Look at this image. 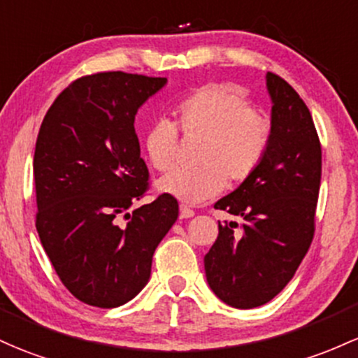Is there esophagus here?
I'll return each mask as SVG.
<instances>
[{
    "instance_id": "1",
    "label": "esophagus",
    "mask_w": 358,
    "mask_h": 358,
    "mask_svg": "<svg viewBox=\"0 0 358 358\" xmlns=\"http://www.w3.org/2000/svg\"><path fill=\"white\" fill-rule=\"evenodd\" d=\"M195 215V212L190 209V207H187V206H180V219H190V217H194Z\"/></svg>"
}]
</instances>
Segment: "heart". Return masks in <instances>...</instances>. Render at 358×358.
Segmentation results:
<instances>
[{
  "instance_id": "1",
  "label": "heart",
  "mask_w": 358,
  "mask_h": 358,
  "mask_svg": "<svg viewBox=\"0 0 358 358\" xmlns=\"http://www.w3.org/2000/svg\"><path fill=\"white\" fill-rule=\"evenodd\" d=\"M175 119L185 136L202 137L199 168L173 170L161 176L156 188L183 203L209 200L229 183H239L257 170L270 143V122L250 110L234 86H203L180 101ZM178 132L168 120L148 129L144 148L152 166L166 171L175 164Z\"/></svg>"
}]
</instances>
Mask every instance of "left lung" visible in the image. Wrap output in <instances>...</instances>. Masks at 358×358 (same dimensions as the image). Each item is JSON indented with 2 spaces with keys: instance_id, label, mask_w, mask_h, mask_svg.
<instances>
[{
  "instance_id": "obj_1",
  "label": "left lung",
  "mask_w": 358,
  "mask_h": 358,
  "mask_svg": "<svg viewBox=\"0 0 358 358\" xmlns=\"http://www.w3.org/2000/svg\"><path fill=\"white\" fill-rule=\"evenodd\" d=\"M272 101L270 143L260 164L215 209L239 215L243 226L219 222L203 257L212 292L231 308L272 301L299 268L314 234L321 183V146L311 112L287 81L266 73Z\"/></svg>"
}]
</instances>
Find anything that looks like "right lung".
I'll use <instances>...</instances> for the list:
<instances>
[{"label":"right lung","mask_w":358,"mask_h":358,"mask_svg":"<svg viewBox=\"0 0 358 358\" xmlns=\"http://www.w3.org/2000/svg\"><path fill=\"white\" fill-rule=\"evenodd\" d=\"M166 78L98 73L71 83L45 113L34 156L37 233L59 278L76 299L119 308L144 289L152 255L178 217V202L143 197L148 166L141 158L137 110Z\"/></svg>","instance_id":"right-lung-1"}]
</instances>
